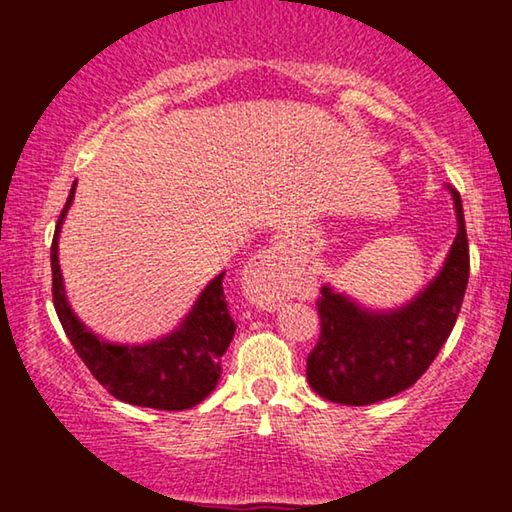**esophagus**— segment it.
Instances as JSON below:
<instances>
[{"label": "esophagus", "mask_w": 512, "mask_h": 512, "mask_svg": "<svg viewBox=\"0 0 512 512\" xmlns=\"http://www.w3.org/2000/svg\"><path fill=\"white\" fill-rule=\"evenodd\" d=\"M246 294L259 308H276L285 296V273L276 255L255 257L246 269Z\"/></svg>", "instance_id": "1"}]
</instances>
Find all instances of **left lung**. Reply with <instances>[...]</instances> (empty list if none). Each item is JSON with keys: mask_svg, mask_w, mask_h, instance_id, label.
<instances>
[{"mask_svg": "<svg viewBox=\"0 0 512 512\" xmlns=\"http://www.w3.org/2000/svg\"><path fill=\"white\" fill-rule=\"evenodd\" d=\"M455 204L457 236L441 271L409 303L395 310H368L349 296L322 287L317 301L322 333L308 356V384L322 398L363 407L414 386L451 335L469 282V243L460 193L446 186Z\"/></svg>", "mask_w": 512, "mask_h": 512, "instance_id": "left-lung-1", "label": "left lung"}]
</instances>
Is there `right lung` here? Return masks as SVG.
Masks as SVG:
<instances>
[{
    "label": "right lung",
    "instance_id": "right-lung-1",
    "mask_svg": "<svg viewBox=\"0 0 512 512\" xmlns=\"http://www.w3.org/2000/svg\"><path fill=\"white\" fill-rule=\"evenodd\" d=\"M73 197L75 183L57 220L50 248L52 301H55L57 317L68 340L91 375L117 400L165 411L195 407L216 388L220 379V356L227 352L236 331L225 301V271L202 289L193 308L172 333L144 342V345L105 342L87 329L73 312L59 269V232Z\"/></svg>",
    "mask_w": 512,
    "mask_h": 512
}]
</instances>
